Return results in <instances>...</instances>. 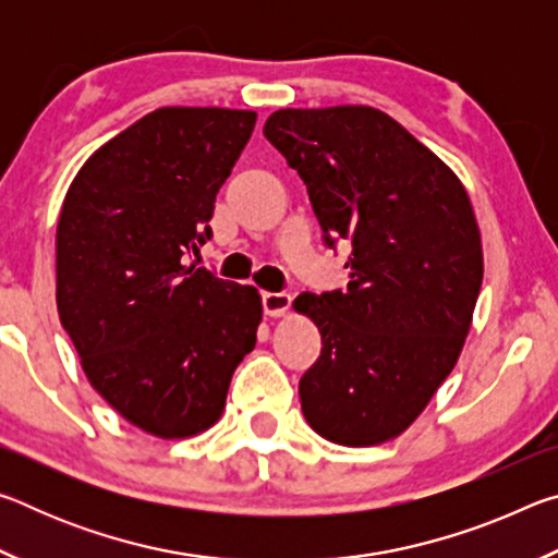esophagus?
Segmentation results:
<instances>
[{
	"mask_svg": "<svg viewBox=\"0 0 558 558\" xmlns=\"http://www.w3.org/2000/svg\"><path fill=\"white\" fill-rule=\"evenodd\" d=\"M292 298L288 292H263V313L268 317H282L288 315Z\"/></svg>",
	"mask_w": 558,
	"mask_h": 558,
	"instance_id": "34e87169",
	"label": "esophagus"
}]
</instances>
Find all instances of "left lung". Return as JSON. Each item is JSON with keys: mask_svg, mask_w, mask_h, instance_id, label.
Listing matches in <instances>:
<instances>
[{"mask_svg": "<svg viewBox=\"0 0 558 558\" xmlns=\"http://www.w3.org/2000/svg\"><path fill=\"white\" fill-rule=\"evenodd\" d=\"M263 135L298 169L325 241L352 243L347 292L292 302L323 337L302 413L337 446H381L418 418L465 344L485 272L472 202L438 155L369 106L276 110Z\"/></svg>", "mask_w": 558, "mask_h": 558, "instance_id": "obj_1", "label": "left lung"}]
</instances>
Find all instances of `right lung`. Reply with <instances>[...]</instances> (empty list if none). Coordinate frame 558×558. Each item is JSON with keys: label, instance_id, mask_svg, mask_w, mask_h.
<instances>
[{"label": "right lung", "instance_id": "right-lung-1", "mask_svg": "<svg viewBox=\"0 0 558 558\" xmlns=\"http://www.w3.org/2000/svg\"><path fill=\"white\" fill-rule=\"evenodd\" d=\"M253 110L159 108L98 147L56 226V305L88 381L149 436H199L221 418L231 376L256 347L253 286L184 266Z\"/></svg>", "mask_w": 558, "mask_h": 558}]
</instances>
